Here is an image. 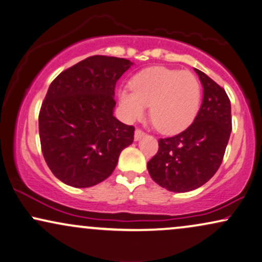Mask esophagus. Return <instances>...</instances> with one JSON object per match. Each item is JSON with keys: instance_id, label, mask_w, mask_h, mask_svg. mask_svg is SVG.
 Returning <instances> with one entry per match:
<instances>
[{"instance_id": "obj_1", "label": "esophagus", "mask_w": 262, "mask_h": 262, "mask_svg": "<svg viewBox=\"0 0 262 262\" xmlns=\"http://www.w3.org/2000/svg\"><path fill=\"white\" fill-rule=\"evenodd\" d=\"M145 135V132H142L141 129H135V133H134V138H135V140H140V139L144 137Z\"/></svg>"}]
</instances>
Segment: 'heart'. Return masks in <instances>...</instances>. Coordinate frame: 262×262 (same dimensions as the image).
<instances>
[{"label": "heart", "mask_w": 262, "mask_h": 262, "mask_svg": "<svg viewBox=\"0 0 262 262\" xmlns=\"http://www.w3.org/2000/svg\"><path fill=\"white\" fill-rule=\"evenodd\" d=\"M130 88L118 92L125 120H138L150 106L151 120L163 134L183 132L200 110L201 84L191 71L152 66L135 75Z\"/></svg>", "instance_id": "b5f03b06"}]
</instances>
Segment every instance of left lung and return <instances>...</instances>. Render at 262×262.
<instances>
[{
  "mask_svg": "<svg viewBox=\"0 0 262 262\" xmlns=\"http://www.w3.org/2000/svg\"><path fill=\"white\" fill-rule=\"evenodd\" d=\"M203 85V101L193 123L174 137L158 140L147 162L155 183L173 192L196 190L213 178L223 162L231 130V102L226 92L194 69Z\"/></svg>",
  "mask_w": 262,
  "mask_h": 262,
  "instance_id": "obj_1",
  "label": "left lung"
}]
</instances>
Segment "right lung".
<instances>
[{"label":"right lung","instance_id":"1","mask_svg":"<svg viewBox=\"0 0 262 262\" xmlns=\"http://www.w3.org/2000/svg\"><path fill=\"white\" fill-rule=\"evenodd\" d=\"M133 62L93 55L66 69L49 85L38 115L43 157L59 180L91 187L115 170L134 127L114 116L115 85Z\"/></svg>","mask_w":262,"mask_h":262}]
</instances>
